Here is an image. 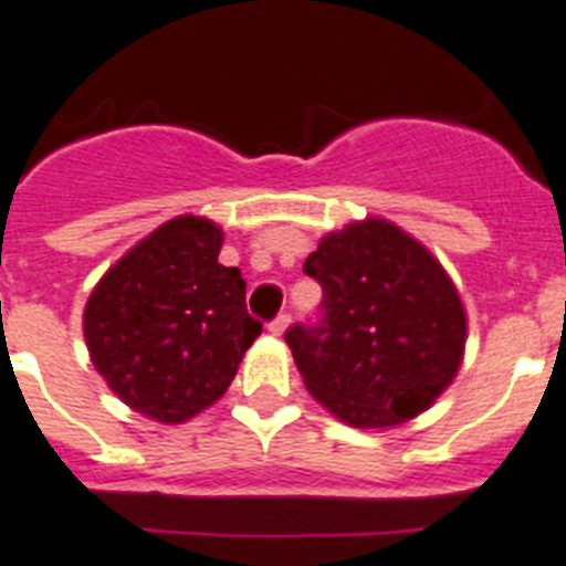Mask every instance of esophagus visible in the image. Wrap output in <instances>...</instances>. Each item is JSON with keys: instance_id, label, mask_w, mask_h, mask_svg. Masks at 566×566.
<instances>
[{"instance_id": "obj_1", "label": "esophagus", "mask_w": 566, "mask_h": 566, "mask_svg": "<svg viewBox=\"0 0 566 566\" xmlns=\"http://www.w3.org/2000/svg\"><path fill=\"white\" fill-rule=\"evenodd\" d=\"M287 325H291V316L279 314L273 319V323H270V334H275V337H282L284 331H287Z\"/></svg>"}]
</instances>
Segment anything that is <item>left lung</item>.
I'll return each mask as SVG.
<instances>
[{"label": "left lung", "mask_w": 566, "mask_h": 566, "mask_svg": "<svg viewBox=\"0 0 566 566\" xmlns=\"http://www.w3.org/2000/svg\"><path fill=\"white\" fill-rule=\"evenodd\" d=\"M323 284V325L284 339L307 392L360 430L421 416L453 384L468 316L457 284L424 243L392 220L328 232L305 261Z\"/></svg>", "instance_id": "left-lung-1"}]
</instances>
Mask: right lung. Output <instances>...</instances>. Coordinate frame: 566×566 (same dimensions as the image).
<instances>
[{
  "label": "right lung",
  "mask_w": 566,
  "mask_h": 566,
  "mask_svg": "<svg viewBox=\"0 0 566 566\" xmlns=\"http://www.w3.org/2000/svg\"><path fill=\"white\" fill-rule=\"evenodd\" d=\"M223 229L179 214L101 275L84 307L92 366L130 410L182 424L218 401L261 334Z\"/></svg>",
  "instance_id": "1"
}]
</instances>
